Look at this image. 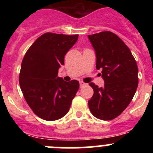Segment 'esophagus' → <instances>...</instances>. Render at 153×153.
<instances>
[{
    "label": "esophagus",
    "instance_id": "1",
    "mask_svg": "<svg viewBox=\"0 0 153 153\" xmlns=\"http://www.w3.org/2000/svg\"><path fill=\"white\" fill-rule=\"evenodd\" d=\"M87 86V84L83 82V81H81V82H80V87H84V86Z\"/></svg>",
    "mask_w": 153,
    "mask_h": 153
}]
</instances>
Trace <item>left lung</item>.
Returning a JSON list of instances; mask_svg holds the SVG:
<instances>
[{
  "label": "left lung",
  "instance_id": "1",
  "mask_svg": "<svg viewBox=\"0 0 153 153\" xmlns=\"http://www.w3.org/2000/svg\"><path fill=\"white\" fill-rule=\"evenodd\" d=\"M96 55V69L101 70L103 87L93 83L94 94L88 101L95 118L112 120L121 114L132 101L138 84L136 61L122 40L111 32L88 35Z\"/></svg>",
  "mask_w": 153,
  "mask_h": 153
}]
</instances>
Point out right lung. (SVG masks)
Returning a JSON list of instances; mask_svg holds the SVG:
<instances>
[{
    "label": "right lung",
    "instance_id": "right-lung-1",
    "mask_svg": "<svg viewBox=\"0 0 153 153\" xmlns=\"http://www.w3.org/2000/svg\"><path fill=\"white\" fill-rule=\"evenodd\" d=\"M78 35L47 32L38 38L24 55L19 84L34 113L46 121H55L69 112L79 89L76 80L67 82L58 76L64 55L77 42Z\"/></svg>",
    "mask_w": 153,
    "mask_h": 153
}]
</instances>
